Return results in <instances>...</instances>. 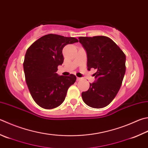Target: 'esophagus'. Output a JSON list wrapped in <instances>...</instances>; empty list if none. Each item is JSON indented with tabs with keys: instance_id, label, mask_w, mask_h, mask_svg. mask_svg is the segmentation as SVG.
<instances>
[{
	"instance_id": "1",
	"label": "esophagus",
	"mask_w": 148,
	"mask_h": 148,
	"mask_svg": "<svg viewBox=\"0 0 148 148\" xmlns=\"http://www.w3.org/2000/svg\"><path fill=\"white\" fill-rule=\"evenodd\" d=\"M82 79V78H80V77H77V81H80V80Z\"/></svg>"
}]
</instances>
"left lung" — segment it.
<instances>
[{
	"label": "left lung",
	"mask_w": 148,
	"mask_h": 148,
	"mask_svg": "<svg viewBox=\"0 0 148 148\" xmlns=\"http://www.w3.org/2000/svg\"><path fill=\"white\" fill-rule=\"evenodd\" d=\"M79 42L87 53V66L97 69L87 91L82 93L86 104L93 108L107 106L119 92L126 72V55L108 37H80Z\"/></svg>",
	"instance_id": "left-lung-1"
}]
</instances>
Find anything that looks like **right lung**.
<instances>
[{
    "label": "right lung",
    "instance_id": "right-lung-1",
    "mask_svg": "<svg viewBox=\"0 0 148 148\" xmlns=\"http://www.w3.org/2000/svg\"><path fill=\"white\" fill-rule=\"evenodd\" d=\"M74 37L48 34L38 38L27 49L23 63L26 82L35 102L44 109H53L64 100L76 76L58 75L57 67L64 62L62 49L78 42Z\"/></svg>",
    "mask_w": 148,
    "mask_h": 148
}]
</instances>
